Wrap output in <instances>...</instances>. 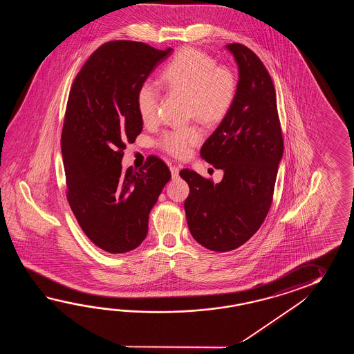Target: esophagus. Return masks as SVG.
<instances>
[{
  "label": "esophagus",
  "instance_id": "esophagus-1",
  "mask_svg": "<svg viewBox=\"0 0 354 354\" xmlns=\"http://www.w3.org/2000/svg\"><path fill=\"white\" fill-rule=\"evenodd\" d=\"M171 174H172L174 178H177L178 174H180V167L171 166Z\"/></svg>",
  "mask_w": 354,
  "mask_h": 354
}]
</instances>
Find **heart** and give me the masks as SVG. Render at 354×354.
I'll use <instances>...</instances> for the list:
<instances>
[{"mask_svg":"<svg viewBox=\"0 0 354 354\" xmlns=\"http://www.w3.org/2000/svg\"><path fill=\"white\" fill-rule=\"evenodd\" d=\"M162 83L169 95L186 98L188 119L203 125H216L230 111L238 90L236 77L226 66H216L209 54L195 48H185L174 57L162 73ZM136 109L144 124L158 120L160 91L145 81L136 91ZM201 140V130L196 125L167 130L159 136L158 145L176 158H185L191 148Z\"/></svg>","mask_w":354,"mask_h":354,"instance_id":"b5f03b06","label":"heart"}]
</instances>
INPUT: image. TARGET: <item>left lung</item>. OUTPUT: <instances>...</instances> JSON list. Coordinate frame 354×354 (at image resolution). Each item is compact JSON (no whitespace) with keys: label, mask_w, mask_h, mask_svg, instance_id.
<instances>
[{"label":"left lung","mask_w":354,"mask_h":354,"mask_svg":"<svg viewBox=\"0 0 354 354\" xmlns=\"http://www.w3.org/2000/svg\"><path fill=\"white\" fill-rule=\"evenodd\" d=\"M239 68L233 106L203 143L201 157L224 171L220 183L182 169L189 187L188 229L197 243L229 252L248 241L271 207L283 139L276 91L262 60L239 43L227 44Z\"/></svg>","instance_id":"obj_1"}]
</instances>
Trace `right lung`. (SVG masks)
Here are the masks:
<instances>
[{
  "instance_id": "add662e5",
  "label": "right lung",
  "mask_w": 354,
  "mask_h": 354,
  "mask_svg": "<svg viewBox=\"0 0 354 354\" xmlns=\"http://www.w3.org/2000/svg\"><path fill=\"white\" fill-rule=\"evenodd\" d=\"M172 48L113 40L91 54L68 96L62 130L67 200L83 233L98 248L120 254L142 244L148 220L171 172L151 156L143 168L127 172V144L143 130L136 91Z\"/></svg>"
}]
</instances>
